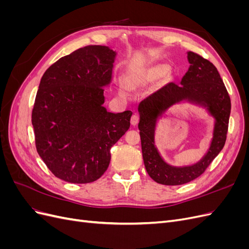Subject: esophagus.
Returning a JSON list of instances; mask_svg holds the SVG:
<instances>
[{
    "label": "esophagus",
    "mask_w": 249,
    "mask_h": 249,
    "mask_svg": "<svg viewBox=\"0 0 249 249\" xmlns=\"http://www.w3.org/2000/svg\"><path fill=\"white\" fill-rule=\"evenodd\" d=\"M138 123H139V116L137 114H134L131 117V124H132V125H136Z\"/></svg>",
    "instance_id": "34e87169"
}]
</instances>
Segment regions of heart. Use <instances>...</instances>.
Returning <instances> with one entry per match:
<instances>
[{
	"mask_svg": "<svg viewBox=\"0 0 249 249\" xmlns=\"http://www.w3.org/2000/svg\"><path fill=\"white\" fill-rule=\"evenodd\" d=\"M167 71V67L165 65H156L150 69L143 71L136 80H130L129 85L131 88H138L140 86H144L147 83L153 82L154 80L161 77ZM124 94V91H120Z\"/></svg>",
	"mask_w": 249,
	"mask_h": 249,
	"instance_id": "obj_1",
	"label": "heart"
}]
</instances>
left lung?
Returning <instances> with one entry per match:
<instances>
[{
    "label": "left lung",
    "instance_id": "1",
    "mask_svg": "<svg viewBox=\"0 0 249 249\" xmlns=\"http://www.w3.org/2000/svg\"><path fill=\"white\" fill-rule=\"evenodd\" d=\"M189 70L180 84L168 83L143 100L138 107L142 157L148 176L155 182L177 186L189 183L201 176L221 152L227 140L231 99L220 74L213 63L193 52L187 53ZM187 100L205 107L215 119L213 138L207 154L190 167L177 168L167 164L154 145L157 118L172 104Z\"/></svg>",
    "mask_w": 249,
    "mask_h": 249
}]
</instances>
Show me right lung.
Masks as SVG:
<instances>
[{"mask_svg":"<svg viewBox=\"0 0 249 249\" xmlns=\"http://www.w3.org/2000/svg\"><path fill=\"white\" fill-rule=\"evenodd\" d=\"M116 53L87 46L60 58L43 73L32 110L37 153L53 175L72 184L100 178L110 149L130 127L131 111L103 106Z\"/></svg>","mask_w":249,"mask_h":249,"instance_id":"add662e5","label":"right lung"}]
</instances>
